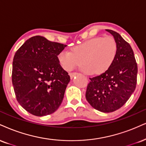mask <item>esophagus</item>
<instances>
[{
  "mask_svg": "<svg viewBox=\"0 0 146 146\" xmlns=\"http://www.w3.org/2000/svg\"><path fill=\"white\" fill-rule=\"evenodd\" d=\"M77 74H78V73H75V72H73V73H69V75L70 77H71V78L72 79L73 78V77L75 76V75H76Z\"/></svg>",
  "mask_w": 146,
  "mask_h": 146,
  "instance_id": "esophagus-1",
  "label": "esophagus"
}]
</instances>
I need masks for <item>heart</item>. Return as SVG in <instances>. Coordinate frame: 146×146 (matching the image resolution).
I'll use <instances>...</instances> for the list:
<instances>
[{"label":"heart","mask_w":146,"mask_h":146,"mask_svg":"<svg viewBox=\"0 0 146 146\" xmlns=\"http://www.w3.org/2000/svg\"><path fill=\"white\" fill-rule=\"evenodd\" d=\"M117 51V45L113 36H96L75 45L71 52L61 51L58 60L67 71L83 64L82 71L98 75L110 68L116 57Z\"/></svg>","instance_id":"b5f03b06"}]
</instances>
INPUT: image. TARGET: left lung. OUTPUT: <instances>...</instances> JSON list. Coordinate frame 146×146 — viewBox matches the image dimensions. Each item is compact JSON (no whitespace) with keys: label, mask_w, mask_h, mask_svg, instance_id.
Here are the masks:
<instances>
[{"label":"left lung","mask_w":146,"mask_h":146,"mask_svg":"<svg viewBox=\"0 0 146 146\" xmlns=\"http://www.w3.org/2000/svg\"><path fill=\"white\" fill-rule=\"evenodd\" d=\"M105 31L111 33L116 41V57L108 71L90 78L86 98L93 108L110 113L123 106L135 91L137 64L129 43L115 31Z\"/></svg>","instance_id":"8db88e82"}]
</instances>
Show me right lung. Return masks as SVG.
<instances>
[{"label":"right lung","instance_id":"add662e5","mask_svg":"<svg viewBox=\"0 0 146 146\" xmlns=\"http://www.w3.org/2000/svg\"><path fill=\"white\" fill-rule=\"evenodd\" d=\"M66 46L35 36L15 52L12 84L17 102L30 113L50 115L62 103L70 76L60 64L58 55Z\"/></svg>","mask_w":146,"mask_h":146}]
</instances>
